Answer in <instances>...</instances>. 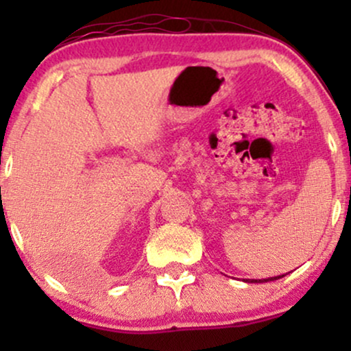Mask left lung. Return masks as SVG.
I'll list each match as a JSON object with an SVG mask.
<instances>
[{
	"mask_svg": "<svg viewBox=\"0 0 351 351\" xmlns=\"http://www.w3.org/2000/svg\"><path fill=\"white\" fill-rule=\"evenodd\" d=\"M280 277H284V276H279V277H271V279H261V280H249L247 279V282H269V280H277V279H280Z\"/></svg>",
	"mask_w": 351,
	"mask_h": 351,
	"instance_id": "left-lung-1",
	"label": "left lung"
}]
</instances>
